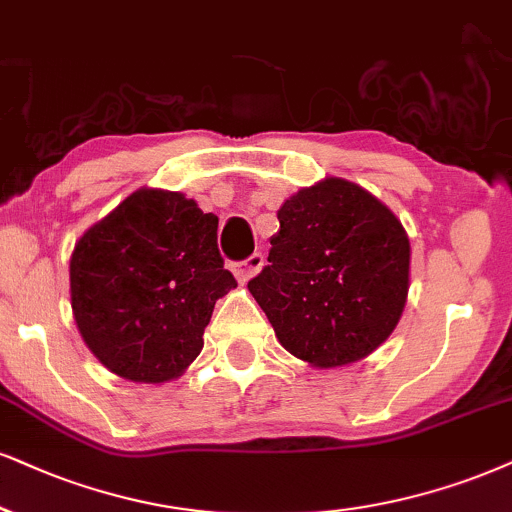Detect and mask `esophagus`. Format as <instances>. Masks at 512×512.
I'll list each match as a JSON object with an SVG mask.
<instances>
[{"label":"esophagus","mask_w":512,"mask_h":512,"mask_svg":"<svg viewBox=\"0 0 512 512\" xmlns=\"http://www.w3.org/2000/svg\"><path fill=\"white\" fill-rule=\"evenodd\" d=\"M263 263H266V258H263V254H254V256L246 258V261L239 263V266L235 268V275H237L239 285H246V282H249L251 277L261 273Z\"/></svg>","instance_id":"1"}]
</instances>
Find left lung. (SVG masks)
Wrapping results in <instances>:
<instances>
[{
	"label": "left lung",
	"instance_id": "left-lung-1",
	"mask_svg": "<svg viewBox=\"0 0 512 512\" xmlns=\"http://www.w3.org/2000/svg\"><path fill=\"white\" fill-rule=\"evenodd\" d=\"M277 220L268 266L249 282L277 342L320 370L370 356L406 308L410 242L401 220L344 178L299 189Z\"/></svg>",
	"mask_w": 512,
	"mask_h": 512
}]
</instances>
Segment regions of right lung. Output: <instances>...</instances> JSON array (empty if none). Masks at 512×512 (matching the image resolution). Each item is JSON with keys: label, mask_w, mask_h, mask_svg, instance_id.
Here are the masks:
<instances>
[{"label": "right lung", "mask_w": 512, "mask_h": 512, "mask_svg": "<svg viewBox=\"0 0 512 512\" xmlns=\"http://www.w3.org/2000/svg\"><path fill=\"white\" fill-rule=\"evenodd\" d=\"M223 268L218 218L168 189L140 187L75 242L71 308L97 361L130 382L180 377L204 349Z\"/></svg>", "instance_id": "obj_1"}]
</instances>
